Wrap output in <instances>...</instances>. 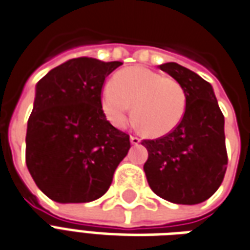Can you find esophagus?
I'll use <instances>...</instances> for the list:
<instances>
[{"label":"esophagus","mask_w":250,"mask_h":250,"mask_svg":"<svg viewBox=\"0 0 250 250\" xmlns=\"http://www.w3.org/2000/svg\"><path fill=\"white\" fill-rule=\"evenodd\" d=\"M130 143H132L133 145H138V144L141 143V140H140V137H137V136H130Z\"/></svg>","instance_id":"34e87169"}]
</instances>
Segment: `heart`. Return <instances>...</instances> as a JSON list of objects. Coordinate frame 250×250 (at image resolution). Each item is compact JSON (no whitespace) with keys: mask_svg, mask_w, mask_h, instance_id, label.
<instances>
[{"mask_svg":"<svg viewBox=\"0 0 250 250\" xmlns=\"http://www.w3.org/2000/svg\"><path fill=\"white\" fill-rule=\"evenodd\" d=\"M136 126L149 137H161L181 123L187 109V94L177 80L133 66L118 72L114 83H106L101 106L107 121L124 127L132 110Z\"/></svg>","mask_w":250,"mask_h":250,"instance_id":"b5f03b06","label":"heart"}]
</instances>
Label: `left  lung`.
<instances>
[{"instance_id":"1","label":"left lung","mask_w":250,"mask_h":250,"mask_svg":"<svg viewBox=\"0 0 250 250\" xmlns=\"http://www.w3.org/2000/svg\"><path fill=\"white\" fill-rule=\"evenodd\" d=\"M158 67L183 85L187 109L174 130L141 141L149 154L144 172L150 189L164 200L200 204L216 193L227 172L224 114L212 85L198 74L176 62Z\"/></svg>"}]
</instances>
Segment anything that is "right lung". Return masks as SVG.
<instances>
[{
	"instance_id": "right-lung-1",
	"label": "right lung",
	"mask_w": 250,
	"mask_h": 250,
	"mask_svg": "<svg viewBox=\"0 0 250 250\" xmlns=\"http://www.w3.org/2000/svg\"><path fill=\"white\" fill-rule=\"evenodd\" d=\"M123 62L69 60L42 77L28 121L26 165L53 201L90 202L107 192L130 149L101 106L105 78Z\"/></svg>"
}]
</instances>
